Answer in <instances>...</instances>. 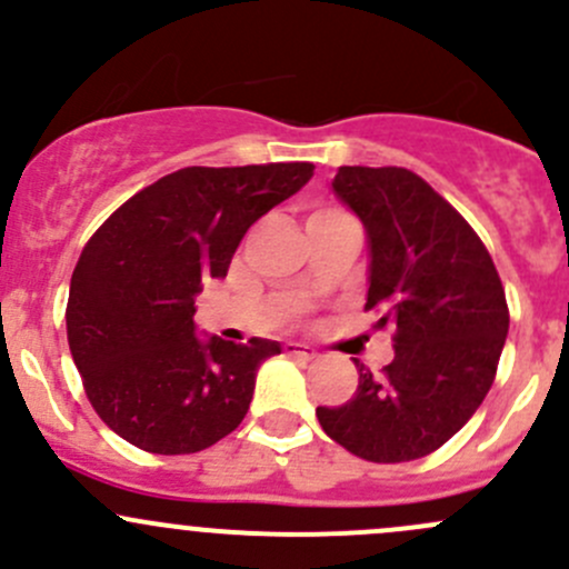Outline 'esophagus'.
<instances>
[{
	"instance_id": "esophagus-1",
	"label": "esophagus",
	"mask_w": 569,
	"mask_h": 569,
	"mask_svg": "<svg viewBox=\"0 0 569 569\" xmlns=\"http://www.w3.org/2000/svg\"><path fill=\"white\" fill-rule=\"evenodd\" d=\"M286 355H291V358H300V360L317 358V352H313L311 347H306V343H297V341L286 343Z\"/></svg>"
}]
</instances>
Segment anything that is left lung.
<instances>
[{"label":"left lung","instance_id":"left-lung-1","mask_svg":"<svg viewBox=\"0 0 569 569\" xmlns=\"http://www.w3.org/2000/svg\"><path fill=\"white\" fill-rule=\"evenodd\" d=\"M332 192L369 237L366 311L396 325L380 377L360 366L327 435L369 462H410L455 438L496 380L509 308L490 252L460 211L405 168H338Z\"/></svg>","mask_w":569,"mask_h":569}]
</instances>
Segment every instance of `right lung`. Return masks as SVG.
<instances>
[{"mask_svg": "<svg viewBox=\"0 0 569 569\" xmlns=\"http://www.w3.org/2000/svg\"><path fill=\"white\" fill-rule=\"evenodd\" d=\"M311 176V162L183 168L90 237L68 291V347L114 435L151 455H194L242 423L258 366L280 343L198 338L194 297L226 278L252 222Z\"/></svg>", "mask_w": 569, "mask_h": 569, "instance_id": "obj_1", "label": "right lung"}]
</instances>
